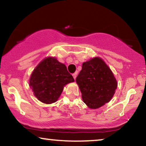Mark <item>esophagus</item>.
<instances>
[{"mask_svg": "<svg viewBox=\"0 0 146 146\" xmlns=\"http://www.w3.org/2000/svg\"><path fill=\"white\" fill-rule=\"evenodd\" d=\"M73 78H74V79H76V77H77V73H73Z\"/></svg>", "mask_w": 146, "mask_h": 146, "instance_id": "esophagus-1", "label": "esophagus"}]
</instances>
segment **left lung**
Returning a JSON list of instances; mask_svg holds the SVG:
<instances>
[{
	"label": "left lung",
	"instance_id": "left-lung-1",
	"mask_svg": "<svg viewBox=\"0 0 146 146\" xmlns=\"http://www.w3.org/2000/svg\"><path fill=\"white\" fill-rule=\"evenodd\" d=\"M76 82L83 102L91 109L99 108L110 102L117 86L111 70L100 57L83 63Z\"/></svg>",
	"mask_w": 146,
	"mask_h": 146
}]
</instances>
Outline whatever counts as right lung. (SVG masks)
<instances>
[{
  "label": "right lung",
  "instance_id": "1",
  "mask_svg": "<svg viewBox=\"0 0 146 146\" xmlns=\"http://www.w3.org/2000/svg\"><path fill=\"white\" fill-rule=\"evenodd\" d=\"M74 81L64 64L49 57L40 62L33 71L29 85L40 102L50 104L57 102L65 85Z\"/></svg>",
  "mask_w": 146,
  "mask_h": 146
}]
</instances>
